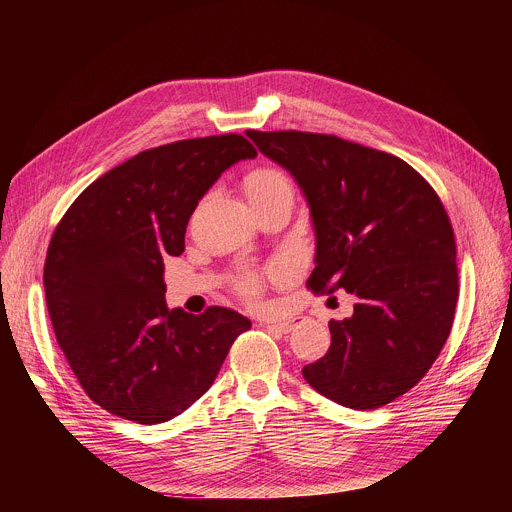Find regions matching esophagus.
Instances as JSON below:
<instances>
[{
  "label": "esophagus",
  "mask_w": 512,
  "mask_h": 512,
  "mask_svg": "<svg viewBox=\"0 0 512 512\" xmlns=\"http://www.w3.org/2000/svg\"><path fill=\"white\" fill-rule=\"evenodd\" d=\"M261 326L267 330L279 332V334H289L291 330H294L296 322L294 320H261Z\"/></svg>",
  "instance_id": "esophagus-1"
}]
</instances>
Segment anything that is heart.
<instances>
[{"instance_id": "1", "label": "heart", "mask_w": 512, "mask_h": 512, "mask_svg": "<svg viewBox=\"0 0 512 512\" xmlns=\"http://www.w3.org/2000/svg\"><path fill=\"white\" fill-rule=\"evenodd\" d=\"M279 192H291V184L287 180V176L275 168H259L253 174H249L247 178V194L249 200H265L269 196H275ZM239 289L243 291L245 296H255L257 289H259V279L257 275L249 273L243 275L239 281Z\"/></svg>"}]
</instances>
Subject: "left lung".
Segmentation results:
<instances>
[{
    "label": "left lung",
    "mask_w": 512,
    "mask_h": 512,
    "mask_svg": "<svg viewBox=\"0 0 512 512\" xmlns=\"http://www.w3.org/2000/svg\"><path fill=\"white\" fill-rule=\"evenodd\" d=\"M294 176L316 237L308 285L356 296L304 367L320 395L377 409L407 393L444 348L458 304L456 241L433 188L403 160L324 133L247 131Z\"/></svg>",
    "instance_id": "obj_1"
}]
</instances>
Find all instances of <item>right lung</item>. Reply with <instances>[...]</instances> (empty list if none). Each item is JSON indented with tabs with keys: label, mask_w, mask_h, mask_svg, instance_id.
<instances>
[{
	"label": "right lung",
	"mask_w": 512,
	"mask_h": 512,
	"mask_svg": "<svg viewBox=\"0 0 512 512\" xmlns=\"http://www.w3.org/2000/svg\"><path fill=\"white\" fill-rule=\"evenodd\" d=\"M255 156L235 133L145 150L87 186L58 223L44 263L48 314L72 373L109 413L143 425L174 419L251 328L221 306L170 310L164 259L182 255L210 186Z\"/></svg>",
	"instance_id": "1"
}]
</instances>
